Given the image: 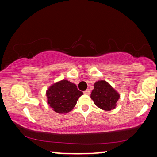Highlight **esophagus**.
Masks as SVG:
<instances>
[{
    "mask_svg": "<svg viewBox=\"0 0 157 157\" xmlns=\"http://www.w3.org/2000/svg\"><path fill=\"white\" fill-rule=\"evenodd\" d=\"M83 93H84V94H90V90L89 89L86 90V91H85Z\"/></svg>",
    "mask_w": 157,
    "mask_h": 157,
    "instance_id": "obj_1",
    "label": "esophagus"
}]
</instances>
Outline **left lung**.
Returning a JSON list of instances; mask_svg holds the SVG:
<instances>
[{"label":"left lung","mask_w":157,"mask_h":157,"mask_svg":"<svg viewBox=\"0 0 157 157\" xmlns=\"http://www.w3.org/2000/svg\"><path fill=\"white\" fill-rule=\"evenodd\" d=\"M94 88L91 98L95 105L105 111H110L116 107L120 95L107 82L104 80L96 82Z\"/></svg>","instance_id":"1"}]
</instances>
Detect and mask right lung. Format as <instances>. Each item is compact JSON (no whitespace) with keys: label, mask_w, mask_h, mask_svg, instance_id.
<instances>
[{"label":"right lung","mask_w":157,"mask_h":157,"mask_svg":"<svg viewBox=\"0 0 157 157\" xmlns=\"http://www.w3.org/2000/svg\"><path fill=\"white\" fill-rule=\"evenodd\" d=\"M82 91L75 84L68 80H61L52 86L46 91L48 103L55 112L66 113L72 110Z\"/></svg>","instance_id":"add662e5"}]
</instances>
